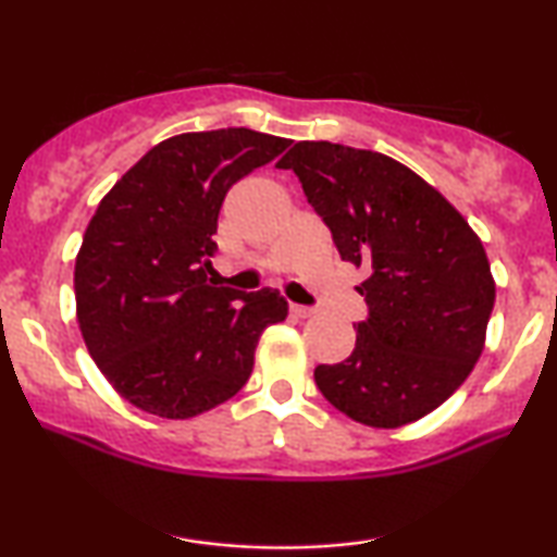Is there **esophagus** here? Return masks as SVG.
Instances as JSON below:
<instances>
[{
  "label": "esophagus",
  "mask_w": 557,
  "mask_h": 557,
  "mask_svg": "<svg viewBox=\"0 0 557 557\" xmlns=\"http://www.w3.org/2000/svg\"><path fill=\"white\" fill-rule=\"evenodd\" d=\"M292 314L299 317V319H307V317L314 314V309H311V307H301V304H292Z\"/></svg>",
  "instance_id": "1"
}]
</instances>
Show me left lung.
Returning <instances> with one entry per match:
<instances>
[{
	"instance_id": "obj_1",
	"label": "left lung",
	"mask_w": 557,
	"mask_h": 557,
	"mask_svg": "<svg viewBox=\"0 0 557 557\" xmlns=\"http://www.w3.org/2000/svg\"><path fill=\"white\" fill-rule=\"evenodd\" d=\"M276 166L299 177L342 261L370 273L352 355L319 364L317 387L372 429L431 413L484 349L494 278L482 240L438 189L377 151L299 141Z\"/></svg>"
}]
</instances>
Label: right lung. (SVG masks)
Wrapping results in <instances>:
<instances>
[{
  "label": "right lung",
  "instance_id": "obj_1",
  "mask_svg": "<svg viewBox=\"0 0 557 557\" xmlns=\"http://www.w3.org/2000/svg\"><path fill=\"white\" fill-rule=\"evenodd\" d=\"M286 147L250 128L172 136L98 205L75 258L78 324L132 406L193 418L248 383L258 339L288 304L273 288L212 286V235L227 189Z\"/></svg>",
  "mask_w": 557,
  "mask_h": 557
}]
</instances>
